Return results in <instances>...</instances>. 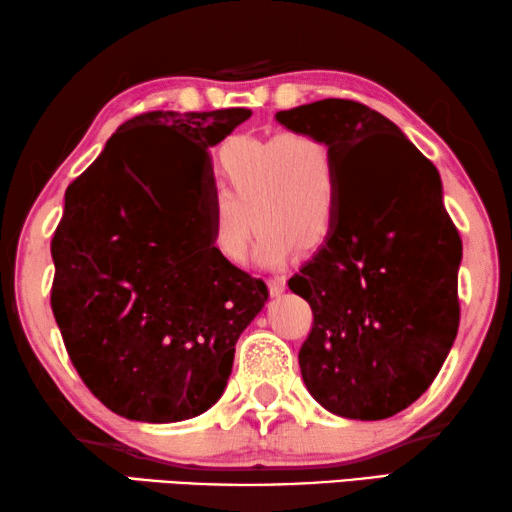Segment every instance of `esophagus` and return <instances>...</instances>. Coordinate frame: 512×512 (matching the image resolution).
<instances>
[{
  "instance_id": "1",
  "label": "esophagus",
  "mask_w": 512,
  "mask_h": 512,
  "mask_svg": "<svg viewBox=\"0 0 512 512\" xmlns=\"http://www.w3.org/2000/svg\"><path fill=\"white\" fill-rule=\"evenodd\" d=\"M267 283H270L272 297H281L283 292H286V276H272V279Z\"/></svg>"
}]
</instances>
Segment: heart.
<instances>
[{
    "label": "heart",
    "instance_id": "b5f03b06",
    "mask_svg": "<svg viewBox=\"0 0 512 512\" xmlns=\"http://www.w3.org/2000/svg\"><path fill=\"white\" fill-rule=\"evenodd\" d=\"M215 174L224 197L208 206V229L222 261H247L250 214L261 226L256 258L267 267L281 265L297 245L313 249L329 238L338 215V167L320 138L306 131L229 138L215 156Z\"/></svg>",
    "mask_w": 512,
    "mask_h": 512
}]
</instances>
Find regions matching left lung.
<instances>
[{
	"label": "left lung",
	"instance_id": "1",
	"mask_svg": "<svg viewBox=\"0 0 512 512\" xmlns=\"http://www.w3.org/2000/svg\"><path fill=\"white\" fill-rule=\"evenodd\" d=\"M274 117L326 142L338 167L333 229L288 281L313 308L301 376L329 413L385 420L429 390L458 333L463 242L442 204L440 174L365 104L322 99ZM374 137L398 145L372 159Z\"/></svg>",
	"mask_w": 512,
	"mask_h": 512
}]
</instances>
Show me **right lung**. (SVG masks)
<instances>
[{"label":"right lung","instance_id":"1","mask_svg":"<svg viewBox=\"0 0 512 512\" xmlns=\"http://www.w3.org/2000/svg\"><path fill=\"white\" fill-rule=\"evenodd\" d=\"M247 108L152 111L124 122L65 190L52 240V311L67 354L106 408L136 422H183L222 397L240 333L267 286L211 247L208 149ZM198 149L202 188L181 191L145 141Z\"/></svg>","mask_w":512,"mask_h":512}]
</instances>
